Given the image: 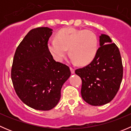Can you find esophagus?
I'll return each mask as SVG.
<instances>
[{
	"mask_svg": "<svg viewBox=\"0 0 131 131\" xmlns=\"http://www.w3.org/2000/svg\"><path fill=\"white\" fill-rule=\"evenodd\" d=\"M70 69L71 73H72V74H73L74 73H75V69H74V68H72V67H70Z\"/></svg>",
	"mask_w": 131,
	"mask_h": 131,
	"instance_id": "1",
	"label": "esophagus"
}]
</instances>
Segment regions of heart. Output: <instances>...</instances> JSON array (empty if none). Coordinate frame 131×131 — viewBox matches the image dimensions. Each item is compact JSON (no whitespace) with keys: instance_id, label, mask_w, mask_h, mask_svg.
Segmentation results:
<instances>
[{"instance_id":"obj_1","label":"heart","mask_w":131,"mask_h":131,"mask_svg":"<svg viewBox=\"0 0 131 131\" xmlns=\"http://www.w3.org/2000/svg\"><path fill=\"white\" fill-rule=\"evenodd\" d=\"M47 46L56 61H63L68 49L71 59L84 65L91 63L96 56L97 38L91 30L67 28L58 31L56 39H50Z\"/></svg>"}]
</instances>
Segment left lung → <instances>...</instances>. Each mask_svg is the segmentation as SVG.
Listing matches in <instances>:
<instances>
[{
  "label": "left lung",
  "instance_id": "obj_1",
  "mask_svg": "<svg viewBox=\"0 0 131 131\" xmlns=\"http://www.w3.org/2000/svg\"><path fill=\"white\" fill-rule=\"evenodd\" d=\"M100 46L91 63L75 72L82 82L83 100L92 106L110 102L119 89L123 77L122 58L118 47L105 34L100 36Z\"/></svg>",
  "mask_w": 131,
  "mask_h": 131
}]
</instances>
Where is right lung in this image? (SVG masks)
Listing matches in <instances>:
<instances>
[{
  "instance_id": "obj_1",
  "label": "right lung",
  "mask_w": 131,
  "mask_h": 131,
  "mask_svg": "<svg viewBox=\"0 0 131 131\" xmlns=\"http://www.w3.org/2000/svg\"><path fill=\"white\" fill-rule=\"evenodd\" d=\"M52 30L39 27L30 30L16 50L11 69L14 90L27 106L50 110L57 105L61 89L71 75L70 68L56 62L48 49Z\"/></svg>"
}]
</instances>
